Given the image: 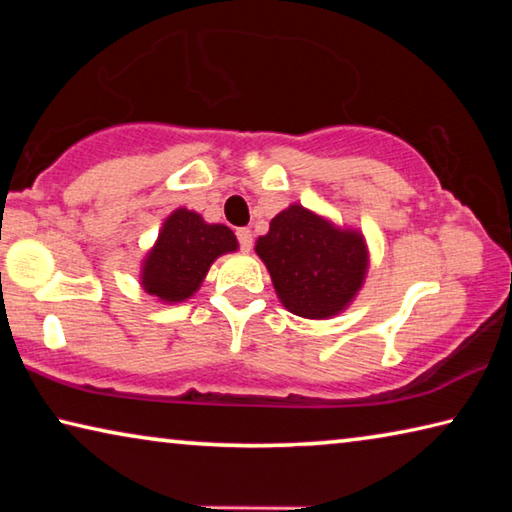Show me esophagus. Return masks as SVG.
<instances>
[{
	"mask_svg": "<svg viewBox=\"0 0 512 512\" xmlns=\"http://www.w3.org/2000/svg\"><path fill=\"white\" fill-rule=\"evenodd\" d=\"M237 239H239V246H241V250H248L253 248V232H250L248 228H239L237 230Z\"/></svg>",
	"mask_w": 512,
	"mask_h": 512,
	"instance_id": "1",
	"label": "esophagus"
}]
</instances>
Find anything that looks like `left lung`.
Segmentation results:
<instances>
[{"mask_svg": "<svg viewBox=\"0 0 512 512\" xmlns=\"http://www.w3.org/2000/svg\"><path fill=\"white\" fill-rule=\"evenodd\" d=\"M255 253L291 314L325 320L352 305L368 275L370 253L359 230L336 225L300 203L273 216Z\"/></svg>", "mask_w": 512, "mask_h": 512, "instance_id": "8db88e82", "label": "left lung"}]
</instances>
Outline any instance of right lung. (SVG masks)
<instances>
[{"label":"right lung","mask_w":512,"mask_h":512,"mask_svg":"<svg viewBox=\"0 0 512 512\" xmlns=\"http://www.w3.org/2000/svg\"><path fill=\"white\" fill-rule=\"evenodd\" d=\"M239 250V241L228 225L207 223L187 207L173 210L164 219L158 239L142 259V289L164 305H176L201 289L210 266L225 253Z\"/></svg>","instance_id":"1"}]
</instances>
